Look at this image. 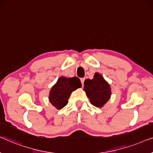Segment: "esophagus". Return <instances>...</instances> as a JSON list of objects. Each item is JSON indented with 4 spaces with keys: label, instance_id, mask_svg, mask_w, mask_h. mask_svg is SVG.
Returning <instances> with one entry per match:
<instances>
[{
    "label": "esophagus",
    "instance_id": "34e87169",
    "mask_svg": "<svg viewBox=\"0 0 153 153\" xmlns=\"http://www.w3.org/2000/svg\"><path fill=\"white\" fill-rule=\"evenodd\" d=\"M84 81H85V79H84V78H81V82L82 85H83Z\"/></svg>",
    "mask_w": 153,
    "mask_h": 153
}]
</instances>
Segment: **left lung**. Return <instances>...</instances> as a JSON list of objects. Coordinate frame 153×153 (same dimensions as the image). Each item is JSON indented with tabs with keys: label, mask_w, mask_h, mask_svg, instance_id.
<instances>
[{
	"label": "left lung",
	"mask_w": 153,
	"mask_h": 153,
	"mask_svg": "<svg viewBox=\"0 0 153 153\" xmlns=\"http://www.w3.org/2000/svg\"><path fill=\"white\" fill-rule=\"evenodd\" d=\"M84 91L93 105L101 108L108 102L111 95L110 86L102 75L95 73L92 80L86 79L84 82Z\"/></svg>",
	"instance_id": "8db88e82"
}]
</instances>
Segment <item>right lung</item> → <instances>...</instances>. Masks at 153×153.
Wrapping results in <instances>:
<instances>
[{"label": "right lung", "instance_id": "add662e5", "mask_svg": "<svg viewBox=\"0 0 153 153\" xmlns=\"http://www.w3.org/2000/svg\"><path fill=\"white\" fill-rule=\"evenodd\" d=\"M81 87V83L78 77L66 78L61 76L50 90V102L56 109H62L68 104L71 93Z\"/></svg>", "mask_w": 153, "mask_h": 153}]
</instances>
